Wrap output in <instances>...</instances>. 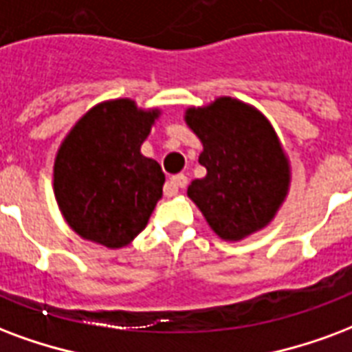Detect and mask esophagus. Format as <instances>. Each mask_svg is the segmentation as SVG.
<instances>
[{
  "instance_id": "esophagus-1",
  "label": "esophagus",
  "mask_w": 352,
  "mask_h": 352,
  "mask_svg": "<svg viewBox=\"0 0 352 352\" xmlns=\"http://www.w3.org/2000/svg\"><path fill=\"white\" fill-rule=\"evenodd\" d=\"M186 184H188V177L183 175V173H181V175L171 177L168 183H166V186H164V194H166L168 197L177 196V194H179V190L184 188Z\"/></svg>"
}]
</instances>
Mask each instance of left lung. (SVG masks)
I'll return each mask as SVG.
<instances>
[{
  "instance_id": "left-lung-1",
  "label": "left lung",
  "mask_w": 352,
  "mask_h": 352,
  "mask_svg": "<svg viewBox=\"0 0 352 352\" xmlns=\"http://www.w3.org/2000/svg\"><path fill=\"white\" fill-rule=\"evenodd\" d=\"M203 143L207 175L192 181L188 197L216 235L241 241L274 218L289 190V160L274 129L256 108L231 96L186 110Z\"/></svg>"
}]
</instances>
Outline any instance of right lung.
<instances>
[{
    "mask_svg": "<svg viewBox=\"0 0 352 352\" xmlns=\"http://www.w3.org/2000/svg\"><path fill=\"white\" fill-rule=\"evenodd\" d=\"M158 113L129 98L108 100L65 138L54 164V192L80 236L123 248L145 229L166 181L160 164L140 153Z\"/></svg>",
    "mask_w": 352,
    "mask_h": 352,
    "instance_id": "1",
    "label": "right lung"
}]
</instances>
